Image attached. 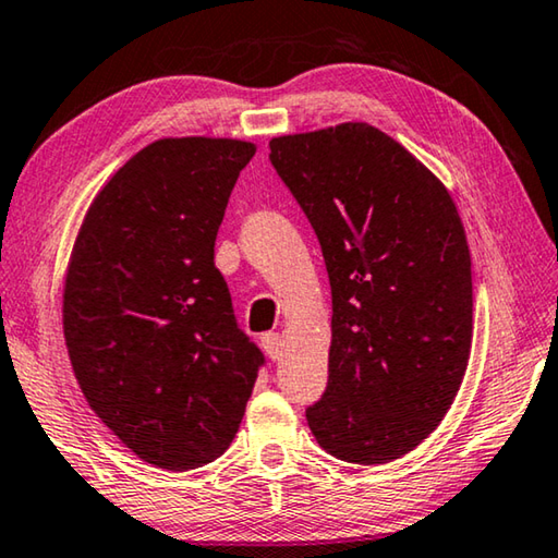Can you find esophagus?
<instances>
[{
  "mask_svg": "<svg viewBox=\"0 0 558 558\" xmlns=\"http://www.w3.org/2000/svg\"><path fill=\"white\" fill-rule=\"evenodd\" d=\"M263 350L272 362L280 360V355H282V338H280V335L278 332L263 335Z\"/></svg>",
  "mask_w": 558,
  "mask_h": 558,
  "instance_id": "1",
  "label": "esophagus"
}]
</instances>
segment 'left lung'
Returning a JSON list of instances; mask_svg holds the SVG:
<instances>
[{
  "label": "left lung",
  "mask_w": 558,
  "mask_h": 558,
  "mask_svg": "<svg viewBox=\"0 0 558 558\" xmlns=\"http://www.w3.org/2000/svg\"><path fill=\"white\" fill-rule=\"evenodd\" d=\"M270 161L323 247L327 387L307 407L327 454L387 464L439 427L472 350V255L447 185L365 121L276 136Z\"/></svg>",
  "instance_id": "1"
}]
</instances>
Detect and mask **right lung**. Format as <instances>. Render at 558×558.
Masks as SVG:
<instances>
[{
	"label": "right lung",
	"instance_id": "right-lung-1",
	"mask_svg": "<svg viewBox=\"0 0 558 558\" xmlns=\"http://www.w3.org/2000/svg\"><path fill=\"white\" fill-rule=\"evenodd\" d=\"M253 156L241 138L154 141L101 185L72 247L61 320L76 383L158 470L223 454L263 365L214 265L218 226Z\"/></svg>",
	"mask_w": 558,
	"mask_h": 558
}]
</instances>
